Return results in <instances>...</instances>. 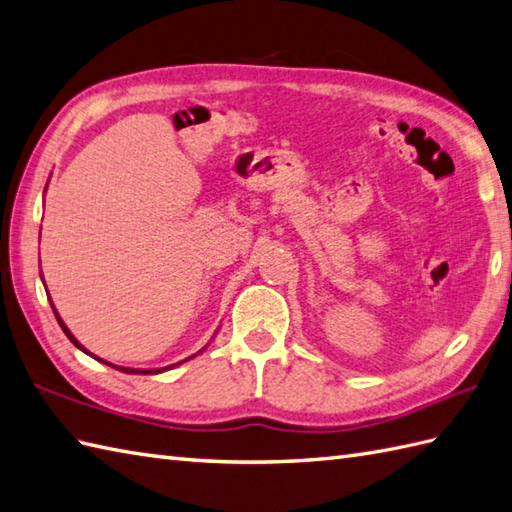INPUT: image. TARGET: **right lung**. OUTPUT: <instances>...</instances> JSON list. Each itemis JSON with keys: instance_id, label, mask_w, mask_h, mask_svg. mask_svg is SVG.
<instances>
[{"instance_id": "obj_1", "label": "right lung", "mask_w": 512, "mask_h": 512, "mask_svg": "<svg viewBox=\"0 0 512 512\" xmlns=\"http://www.w3.org/2000/svg\"><path fill=\"white\" fill-rule=\"evenodd\" d=\"M45 188H48V186H45ZM52 304V302H50ZM52 311H54V315H56V322H59V326L63 328V333L67 335V339H70V342L76 346V348H81L83 352H87L85 350V346L81 344V342H78V339L70 333V328H67L65 324H63V320H61V317H59V313H56V309H54V306H52ZM199 352H203V350H199ZM87 355H92V352H87ZM94 357V355H92ZM192 357H195V355H192ZM98 359V357H96ZM98 361H102V359H98ZM186 361V359H184ZM184 361H179V363H184ZM102 363H107V366H111V363L109 361H102ZM179 363H173V366H166V368H153V370H140V368H122V366H111V368H116V370H120V372H127V374H160V372H164V370H168V368H175V366H179Z\"/></svg>"}]
</instances>
